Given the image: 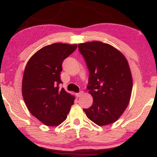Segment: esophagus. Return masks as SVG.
Returning <instances> with one entry per match:
<instances>
[{
    "mask_svg": "<svg viewBox=\"0 0 157 157\" xmlns=\"http://www.w3.org/2000/svg\"><path fill=\"white\" fill-rule=\"evenodd\" d=\"M82 94H83V91H80V92H79V93H77V97H81V96H82Z\"/></svg>",
    "mask_w": 157,
    "mask_h": 157,
    "instance_id": "34e87169",
    "label": "esophagus"
}]
</instances>
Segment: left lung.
I'll list each match as a JSON object with an SVG mask.
<instances>
[{"label": "left lung", "mask_w": 157, "mask_h": 157, "mask_svg": "<svg viewBox=\"0 0 157 157\" xmlns=\"http://www.w3.org/2000/svg\"><path fill=\"white\" fill-rule=\"evenodd\" d=\"M89 71L87 89L93 104L84 109L87 117L97 125H109L118 120L130 101L132 76L128 61L111 45L100 41L78 45Z\"/></svg>", "instance_id": "left-lung-1"}]
</instances>
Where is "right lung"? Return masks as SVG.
I'll list each match as a JSON object with an SVG mask.
<instances>
[{
    "label": "right lung",
    "mask_w": 157,
    "mask_h": 157,
    "mask_svg": "<svg viewBox=\"0 0 157 157\" xmlns=\"http://www.w3.org/2000/svg\"><path fill=\"white\" fill-rule=\"evenodd\" d=\"M77 45L53 44L37 51L27 63L22 81V94L27 109L48 126L66 120L75 97L60 89L62 63Z\"/></svg>",
    "instance_id": "add662e5"
}]
</instances>
